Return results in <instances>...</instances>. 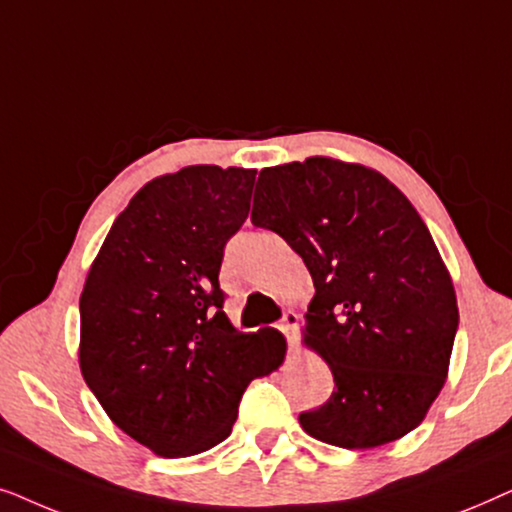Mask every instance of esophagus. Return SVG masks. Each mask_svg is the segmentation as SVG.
<instances>
[{
    "mask_svg": "<svg viewBox=\"0 0 512 512\" xmlns=\"http://www.w3.org/2000/svg\"><path fill=\"white\" fill-rule=\"evenodd\" d=\"M279 328H282V333L286 335V340H289V349H296V331H298V314L296 312H284L282 317V324H279Z\"/></svg>",
    "mask_w": 512,
    "mask_h": 512,
    "instance_id": "esophagus-1",
    "label": "esophagus"
}]
</instances>
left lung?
Wrapping results in <instances>:
<instances>
[{
    "instance_id": "obj_1",
    "label": "left lung",
    "mask_w": 512,
    "mask_h": 512,
    "mask_svg": "<svg viewBox=\"0 0 512 512\" xmlns=\"http://www.w3.org/2000/svg\"><path fill=\"white\" fill-rule=\"evenodd\" d=\"M256 194L251 223L284 237L310 270L305 345L335 382L300 426L347 450L417 429L459 328L450 272L422 216L380 172L321 156L265 167Z\"/></svg>"
}]
</instances>
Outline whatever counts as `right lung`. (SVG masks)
I'll list each match as a JSON object with an SVG mask.
<instances>
[{
	"mask_svg": "<svg viewBox=\"0 0 512 512\" xmlns=\"http://www.w3.org/2000/svg\"><path fill=\"white\" fill-rule=\"evenodd\" d=\"M256 170L191 165L139 188L83 286V380L118 429L160 457L233 431L256 377L282 366L275 328L240 333L223 312L226 242L249 214Z\"/></svg>",
	"mask_w": 512,
	"mask_h": 512,
	"instance_id": "add662e5",
	"label": "right lung"
}]
</instances>
